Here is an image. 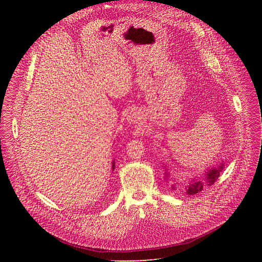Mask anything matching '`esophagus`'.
<instances>
[{"instance_id":"34e87169","label":"esophagus","mask_w":262,"mask_h":262,"mask_svg":"<svg viewBox=\"0 0 262 262\" xmlns=\"http://www.w3.org/2000/svg\"><path fill=\"white\" fill-rule=\"evenodd\" d=\"M140 119H141V115H140L138 110H136V109L129 110V112L126 115V122L129 123V124L138 123L140 121Z\"/></svg>"}]
</instances>
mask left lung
Returning a JSON list of instances; mask_svg holds the SVG:
<instances>
[{"label":"left lung","mask_w":262,"mask_h":262,"mask_svg":"<svg viewBox=\"0 0 262 262\" xmlns=\"http://www.w3.org/2000/svg\"><path fill=\"white\" fill-rule=\"evenodd\" d=\"M163 169H164V181H166L167 183L169 182H174V183H171V188L173 190H176L177 188V183L175 182L176 180L171 176L170 174V171L168 170V166H166V164L163 163ZM225 167V163L223 161H221V163L217 164V167H211V168H208L207 170L205 171L204 173V177L202 178H198L196 176L194 178H192V180L189 182V184L185 187V191L186 193L189 194V195H194L196 193H199V192H201L205 187H208V186H212L215 181L219 178L220 176V173H221L223 171Z\"/></svg>","instance_id":"8db88e82"}]
</instances>
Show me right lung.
Returning a JSON list of instances; mask_svg holds the SVG:
<instances>
[{
	"mask_svg": "<svg viewBox=\"0 0 262 262\" xmlns=\"http://www.w3.org/2000/svg\"><path fill=\"white\" fill-rule=\"evenodd\" d=\"M115 167H116V162H115V160L113 161V170H115Z\"/></svg>",
	"mask_w": 262,
	"mask_h": 262,
	"instance_id": "right-lung-1",
	"label": "right lung"
}]
</instances>
